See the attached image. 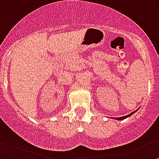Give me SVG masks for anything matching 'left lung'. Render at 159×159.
I'll list each match as a JSON object with an SVG mask.
<instances>
[{
	"mask_svg": "<svg viewBox=\"0 0 159 159\" xmlns=\"http://www.w3.org/2000/svg\"><path fill=\"white\" fill-rule=\"evenodd\" d=\"M136 111H137V110H136V111H133V112H131L130 114L127 115V116H122V117H118V118H116V119H117V120H123V119H126V118H128V117H129V116H132V115L134 114V112H136Z\"/></svg>",
	"mask_w": 159,
	"mask_h": 159,
	"instance_id": "8db88e82",
	"label": "left lung"
}]
</instances>
